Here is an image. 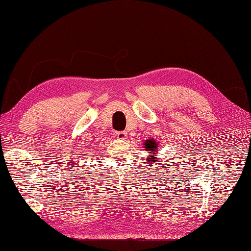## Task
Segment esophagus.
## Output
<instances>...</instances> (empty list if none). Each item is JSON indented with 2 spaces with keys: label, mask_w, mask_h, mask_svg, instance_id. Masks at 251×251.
<instances>
[{
  "label": "esophagus",
  "mask_w": 251,
  "mask_h": 251,
  "mask_svg": "<svg viewBox=\"0 0 251 251\" xmlns=\"http://www.w3.org/2000/svg\"><path fill=\"white\" fill-rule=\"evenodd\" d=\"M114 135H115V137H117L118 139H126L127 137V134L125 131H117L114 133Z\"/></svg>",
  "instance_id": "1"
}]
</instances>
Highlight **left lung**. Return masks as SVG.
Returning a JSON list of instances; mask_svg holds the SVG:
<instances>
[{
	"instance_id": "obj_1",
	"label": "left lung",
	"mask_w": 251,
	"mask_h": 251,
	"mask_svg": "<svg viewBox=\"0 0 251 251\" xmlns=\"http://www.w3.org/2000/svg\"><path fill=\"white\" fill-rule=\"evenodd\" d=\"M144 147H146V149L149 151H157V144H156V142L155 141H153V140H147L146 141V144H144ZM155 158V157H154ZM154 158H151V159H154ZM151 161H154V160H151ZM155 162V161H154Z\"/></svg>"
}]
</instances>
